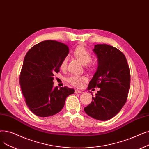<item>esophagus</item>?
<instances>
[{"label": "esophagus", "instance_id": "34e87169", "mask_svg": "<svg viewBox=\"0 0 149 149\" xmlns=\"http://www.w3.org/2000/svg\"><path fill=\"white\" fill-rule=\"evenodd\" d=\"M83 93V91H79V90H77V89H76L75 91V94H81Z\"/></svg>", "mask_w": 149, "mask_h": 149}]
</instances>
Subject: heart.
I'll list each match as a JSON object with an SVG mask.
<instances>
[{
    "label": "heart",
    "mask_w": 149,
    "mask_h": 149,
    "mask_svg": "<svg viewBox=\"0 0 149 149\" xmlns=\"http://www.w3.org/2000/svg\"><path fill=\"white\" fill-rule=\"evenodd\" d=\"M74 55L77 59H78L82 64H87L90 69L94 68V63L91 61L92 55L88 51V50L83 45H79L74 50ZM68 58H64L60 64V68L62 69H65L67 66ZM86 78L85 76L79 75H70L67 79V81L75 87H80L83 82L86 81Z\"/></svg>",
    "instance_id": "b5f03b06"
}]
</instances>
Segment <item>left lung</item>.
<instances>
[{
	"mask_svg": "<svg viewBox=\"0 0 149 149\" xmlns=\"http://www.w3.org/2000/svg\"><path fill=\"white\" fill-rule=\"evenodd\" d=\"M97 70L88 89L99 88L93 101L84 108L94 119L105 121L117 114L125 105L130 84V71L126 57L117 48L107 44L95 45Z\"/></svg>",
	"mask_w": 149,
	"mask_h": 149,
	"instance_id": "obj_1",
	"label": "left lung"
}]
</instances>
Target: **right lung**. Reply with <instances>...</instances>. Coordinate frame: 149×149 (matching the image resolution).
I'll use <instances>...</instances> for the list:
<instances>
[{"label": "right lung", "instance_id": "right-lung-1", "mask_svg": "<svg viewBox=\"0 0 149 149\" xmlns=\"http://www.w3.org/2000/svg\"><path fill=\"white\" fill-rule=\"evenodd\" d=\"M68 54L66 44L47 40L35 44L25 55L19 83L26 105L35 115L44 118L59 113L67 97L74 93L67 86L53 87L54 76Z\"/></svg>", "mask_w": 149, "mask_h": 149}]
</instances>
